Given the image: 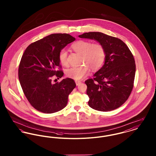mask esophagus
I'll use <instances>...</instances> for the list:
<instances>
[{
	"mask_svg": "<svg viewBox=\"0 0 156 156\" xmlns=\"http://www.w3.org/2000/svg\"><path fill=\"white\" fill-rule=\"evenodd\" d=\"M81 83V81H75V83H76V85L78 86V85H79L80 83Z\"/></svg>",
	"mask_w": 156,
	"mask_h": 156,
	"instance_id": "esophagus-1",
	"label": "esophagus"
}]
</instances>
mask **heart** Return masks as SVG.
Masks as SVG:
<instances>
[{
  "label": "heart",
  "instance_id": "1",
  "mask_svg": "<svg viewBox=\"0 0 156 156\" xmlns=\"http://www.w3.org/2000/svg\"><path fill=\"white\" fill-rule=\"evenodd\" d=\"M72 49L77 54L82 55L81 63L83 65L71 67L66 71V75L75 80H80L88 75L91 68L92 70L100 69L103 64L105 52L103 46L100 43L91 44L90 41L80 40L71 46ZM59 62L63 66L68 65L67 52L63 49L59 53Z\"/></svg>",
  "mask_w": 156,
  "mask_h": 156
}]
</instances>
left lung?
Here are the masks:
<instances>
[{
    "mask_svg": "<svg viewBox=\"0 0 156 156\" xmlns=\"http://www.w3.org/2000/svg\"><path fill=\"white\" fill-rule=\"evenodd\" d=\"M78 37L97 41L105 52L103 66L94 74L93 79L85 81L89 106L100 111L117 109L127 101L133 88L136 73L133 55L117 37L96 32Z\"/></svg>",
    "mask_w": 156,
    "mask_h": 156,
    "instance_id": "obj_1",
    "label": "left lung"
}]
</instances>
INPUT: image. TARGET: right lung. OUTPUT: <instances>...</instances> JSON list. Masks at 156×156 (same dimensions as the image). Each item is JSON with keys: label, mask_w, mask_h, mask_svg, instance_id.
<instances>
[{"label": "right lung", "mask_w": 156, "mask_h": 156, "mask_svg": "<svg viewBox=\"0 0 156 156\" xmlns=\"http://www.w3.org/2000/svg\"><path fill=\"white\" fill-rule=\"evenodd\" d=\"M75 38L67 34H54L31 44L22 56L19 66V80L28 101L36 110L51 114L66 106L69 94L76 84L66 78L60 83H52L56 75L61 78L59 53Z\"/></svg>", "instance_id": "add662e5"}]
</instances>
